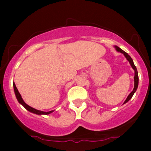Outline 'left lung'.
I'll use <instances>...</instances> for the list:
<instances>
[{"mask_svg":"<svg viewBox=\"0 0 151 151\" xmlns=\"http://www.w3.org/2000/svg\"><path fill=\"white\" fill-rule=\"evenodd\" d=\"M115 50H116L117 51H118V52H120L122 53V54H124V55L126 58H127V60L129 62L130 65H131V67L133 68V69L134 70V71H135V76H134V88H133V90L131 92V93H130L129 96H128L127 98L126 99V100L124 101V102L123 104H126V103L129 102V101L131 100V99L132 98V97H133V94L135 93L136 91H137V87H138V83H139V77H138V72H137V68H136V67L135 66V65H134V63H133V59L131 58V57L130 56V55L128 54L127 53H126L125 51H124L122 49L119 48V47L116 46V45H115L114 46Z\"/></svg>","mask_w":151,"mask_h":151,"instance_id":"8db88e82","label":"left lung"}]
</instances>
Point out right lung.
<instances>
[{
    "instance_id": "right-lung-1",
    "label": "right lung",
    "mask_w": 151,
    "mask_h": 151,
    "mask_svg": "<svg viewBox=\"0 0 151 151\" xmlns=\"http://www.w3.org/2000/svg\"><path fill=\"white\" fill-rule=\"evenodd\" d=\"M13 86H14V93H15V96L16 97V99H17L18 102L20 103V104L22 105L24 108H25L27 110L29 111V112L32 113H34V114H36V115H49L50 114V113H53L54 110H52V111H48V112H45V111H39V110H37V109L33 108V107L29 106L28 104H27L25 102H24L23 99L22 98V96L20 94L19 91H18V90L17 89V88H16V86L15 83H13Z\"/></svg>"
}]
</instances>
